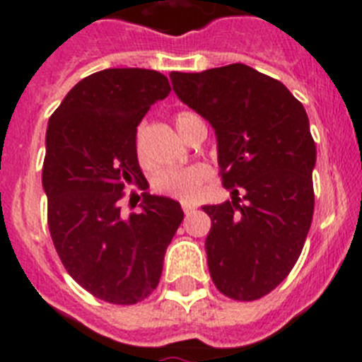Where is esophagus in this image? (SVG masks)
Listing matches in <instances>:
<instances>
[{
	"instance_id": "34e87169",
	"label": "esophagus",
	"mask_w": 362,
	"mask_h": 362,
	"mask_svg": "<svg viewBox=\"0 0 362 362\" xmlns=\"http://www.w3.org/2000/svg\"><path fill=\"white\" fill-rule=\"evenodd\" d=\"M194 210H196V209H194V206H187V204H185V206H183V212L187 214V216H188V214L194 212Z\"/></svg>"
}]
</instances>
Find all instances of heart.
<instances>
[{
    "label": "heart",
    "instance_id": "1",
    "mask_svg": "<svg viewBox=\"0 0 362 362\" xmlns=\"http://www.w3.org/2000/svg\"><path fill=\"white\" fill-rule=\"evenodd\" d=\"M194 116L192 112H181L175 117V127L181 132L187 119ZM136 148L139 158L143 156V141L141 136H137ZM209 179V168L204 165H188V166H166L153 174L152 188L163 196H168L172 199L192 203L196 201L201 194V187Z\"/></svg>",
    "mask_w": 362,
    "mask_h": 362
}]
</instances>
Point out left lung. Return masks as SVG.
Listing matches in <instances>:
<instances>
[{
	"mask_svg": "<svg viewBox=\"0 0 362 362\" xmlns=\"http://www.w3.org/2000/svg\"><path fill=\"white\" fill-rule=\"evenodd\" d=\"M170 81L212 124L223 187L232 188V201L203 206L212 219L210 277L226 297L259 299L288 276L312 223L317 152L305 107L283 83L243 63L170 72Z\"/></svg>",
	"mask_w": 362,
	"mask_h": 362,
	"instance_id": "obj_1",
	"label": "left lung"
}]
</instances>
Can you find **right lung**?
Segmentation results:
<instances>
[{
    "mask_svg": "<svg viewBox=\"0 0 362 362\" xmlns=\"http://www.w3.org/2000/svg\"><path fill=\"white\" fill-rule=\"evenodd\" d=\"M168 94L161 72L107 69L81 79L49 119L43 190L54 246L76 283L114 305H136L158 286L185 216L177 201L148 192L137 196L139 212L119 206L124 187L146 183L137 124Z\"/></svg>",
    "mask_w": 362,
    "mask_h": 362,
    "instance_id": "obj_1",
    "label": "right lung"
}]
</instances>
